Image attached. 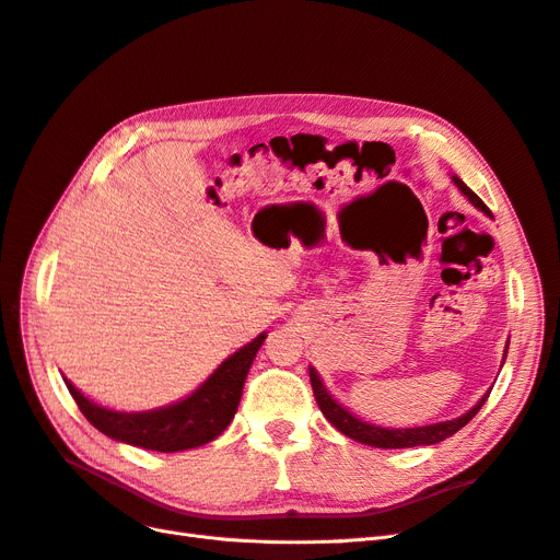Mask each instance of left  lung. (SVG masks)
<instances>
[{
    "instance_id": "8db88e82",
    "label": "left lung",
    "mask_w": 560,
    "mask_h": 560,
    "mask_svg": "<svg viewBox=\"0 0 560 560\" xmlns=\"http://www.w3.org/2000/svg\"><path fill=\"white\" fill-rule=\"evenodd\" d=\"M453 182H455L457 189H460V194L471 202L474 208H479L483 214H490V210L486 208V202L477 194H474L460 177L453 175ZM506 348H510V346H506ZM506 348H504L502 364L506 360ZM308 374H311V385H313V393H315L319 411L325 413V418L331 422V425L341 434L354 439V442L366 444V446H376V448H413V446H432V444L444 442V439L453 436L457 430L465 428L467 422L479 413V409L486 404V399L490 395V393H486L460 418L434 422V425H422V428H383V425H374V422L358 418L352 411H348L341 401H336L329 395L327 385L322 383L319 374H317L313 366L308 369Z\"/></svg>"
}]
</instances>
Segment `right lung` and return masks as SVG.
Wrapping results in <instances>:
<instances>
[{"label":"right lung","mask_w":560,"mask_h":560,"mask_svg":"<svg viewBox=\"0 0 560 560\" xmlns=\"http://www.w3.org/2000/svg\"><path fill=\"white\" fill-rule=\"evenodd\" d=\"M264 341L266 331L226 358L189 397L151 411L107 409V406H100L79 393L65 376L62 378L81 413L86 416L93 428L114 439V442L147 451L175 453L208 444L229 428V422L238 411L247 371Z\"/></svg>","instance_id":"obj_1"}]
</instances>
